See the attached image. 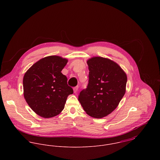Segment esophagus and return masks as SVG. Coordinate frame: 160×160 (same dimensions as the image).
<instances>
[{
	"label": "esophagus",
	"mask_w": 160,
	"mask_h": 160,
	"mask_svg": "<svg viewBox=\"0 0 160 160\" xmlns=\"http://www.w3.org/2000/svg\"><path fill=\"white\" fill-rule=\"evenodd\" d=\"M78 88H79V87H78V86H76V87H74V88H73V90H74V93H76L78 91Z\"/></svg>",
	"instance_id": "obj_1"
}]
</instances>
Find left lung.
<instances>
[{"label":"left lung","instance_id":"left-lung-1","mask_svg":"<svg viewBox=\"0 0 160 160\" xmlns=\"http://www.w3.org/2000/svg\"><path fill=\"white\" fill-rule=\"evenodd\" d=\"M89 83L78 100L86 113L102 118L114 111L126 92L127 76L113 61L95 57L87 61Z\"/></svg>","mask_w":160,"mask_h":160}]
</instances>
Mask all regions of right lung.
I'll use <instances>...</instances> for the list:
<instances>
[{
  "label": "right lung",
  "mask_w": 160,
  "mask_h": 160,
  "mask_svg": "<svg viewBox=\"0 0 160 160\" xmlns=\"http://www.w3.org/2000/svg\"><path fill=\"white\" fill-rule=\"evenodd\" d=\"M68 60L57 55L46 57L35 63L23 77L24 97L39 116L48 118L60 113L67 97L73 93L67 78L61 71Z\"/></svg>",
  "instance_id": "add662e5"
}]
</instances>
